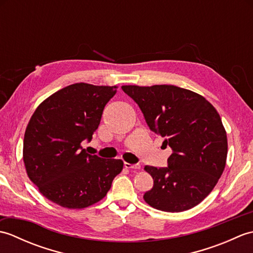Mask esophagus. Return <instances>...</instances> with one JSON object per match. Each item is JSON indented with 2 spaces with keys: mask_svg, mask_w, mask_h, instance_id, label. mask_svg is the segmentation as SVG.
I'll list each match as a JSON object with an SVG mask.
<instances>
[{
  "mask_svg": "<svg viewBox=\"0 0 253 253\" xmlns=\"http://www.w3.org/2000/svg\"><path fill=\"white\" fill-rule=\"evenodd\" d=\"M124 166H125V168L128 169H140V168H141L140 164H129L127 162L124 163Z\"/></svg>",
  "mask_w": 253,
  "mask_h": 253,
  "instance_id": "34e87169",
  "label": "esophagus"
}]
</instances>
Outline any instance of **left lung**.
Masks as SVG:
<instances>
[{"label":"left lung","mask_w":253,"mask_h":253,"mask_svg":"<svg viewBox=\"0 0 253 253\" xmlns=\"http://www.w3.org/2000/svg\"><path fill=\"white\" fill-rule=\"evenodd\" d=\"M122 89L140 107L150 129L173 150L168 168L144 166L153 178L144 201L173 213L196 207L213 190L226 165V130L215 107L202 95L171 84Z\"/></svg>","instance_id":"left-lung-1"}]
</instances>
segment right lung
<instances>
[{
	"mask_svg": "<svg viewBox=\"0 0 253 253\" xmlns=\"http://www.w3.org/2000/svg\"><path fill=\"white\" fill-rule=\"evenodd\" d=\"M116 89L74 84L46 98L32 114L23 159L30 180L50 201L67 209L92 206L122 171V160L91 155L82 147L84 139H92Z\"/></svg>",
	"mask_w": 253,
	"mask_h": 253,
	"instance_id": "right-lung-1",
	"label": "right lung"
}]
</instances>
